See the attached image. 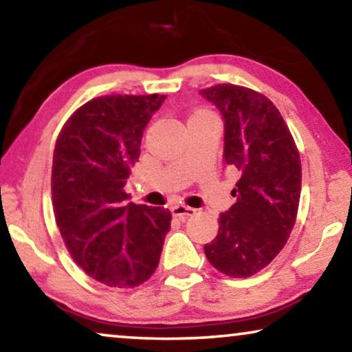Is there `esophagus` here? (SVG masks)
Listing matches in <instances>:
<instances>
[{
	"mask_svg": "<svg viewBox=\"0 0 352 352\" xmlns=\"http://www.w3.org/2000/svg\"><path fill=\"white\" fill-rule=\"evenodd\" d=\"M173 216H177V218H189V216L195 214V208H190V206L186 205H175L171 208Z\"/></svg>",
	"mask_w": 352,
	"mask_h": 352,
	"instance_id": "1",
	"label": "esophagus"
}]
</instances>
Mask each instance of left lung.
I'll return each instance as SVG.
<instances>
[{"mask_svg": "<svg viewBox=\"0 0 352 352\" xmlns=\"http://www.w3.org/2000/svg\"><path fill=\"white\" fill-rule=\"evenodd\" d=\"M224 118V162L240 171L235 204L204 250L229 277H250L285 247L301 194V162L290 129L266 96L237 85L200 91Z\"/></svg>", "mask_w": 352, "mask_h": 352, "instance_id": "8db88e82", "label": "left lung"}]
</instances>
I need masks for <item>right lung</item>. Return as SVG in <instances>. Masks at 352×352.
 <instances>
[{
    "mask_svg": "<svg viewBox=\"0 0 352 352\" xmlns=\"http://www.w3.org/2000/svg\"><path fill=\"white\" fill-rule=\"evenodd\" d=\"M166 96H100L62 128L52 158V206L72 258L100 283L141 285L171 228L166 208L136 205L124 186L141 139Z\"/></svg>",
    "mask_w": 352,
    "mask_h": 352,
    "instance_id": "1",
    "label": "right lung"
}]
</instances>
